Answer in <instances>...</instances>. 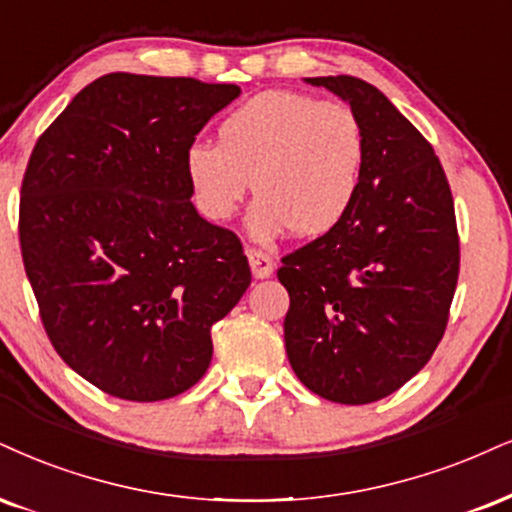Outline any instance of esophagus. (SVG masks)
<instances>
[{"instance_id":"obj_1","label":"esophagus","mask_w":512,"mask_h":512,"mask_svg":"<svg viewBox=\"0 0 512 512\" xmlns=\"http://www.w3.org/2000/svg\"><path fill=\"white\" fill-rule=\"evenodd\" d=\"M246 258H249L251 273H254L256 277H270V275H273L275 261L266 254V251L246 249Z\"/></svg>"}]
</instances>
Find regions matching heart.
<instances>
[{"label":"heart","mask_w":512,"mask_h":512,"mask_svg":"<svg viewBox=\"0 0 512 512\" xmlns=\"http://www.w3.org/2000/svg\"><path fill=\"white\" fill-rule=\"evenodd\" d=\"M365 132L351 106L270 90L246 99L218 125V144L194 142L185 173L199 211L230 220L254 180L251 235L261 242L294 230L325 235L361 189Z\"/></svg>","instance_id":"1"}]
</instances>
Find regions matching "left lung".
<instances>
[{
	"instance_id": "1",
	"label": "left lung",
	"mask_w": 512,
	"mask_h": 512,
	"mask_svg": "<svg viewBox=\"0 0 512 512\" xmlns=\"http://www.w3.org/2000/svg\"><path fill=\"white\" fill-rule=\"evenodd\" d=\"M361 118V189L342 223L282 258L285 346L301 382L363 406L401 389L444 337L460 242L449 180L432 144L370 82L306 78Z\"/></svg>"
}]
</instances>
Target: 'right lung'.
I'll list each match as a JSON object with an SVG mask.
<instances>
[{
  "label": "right lung",
  "mask_w": 512,
  "mask_h": 512,
  "mask_svg": "<svg viewBox=\"0 0 512 512\" xmlns=\"http://www.w3.org/2000/svg\"><path fill=\"white\" fill-rule=\"evenodd\" d=\"M237 85L109 73L42 132L21 185L18 237L49 342L125 401L194 387L251 270L232 230L197 213L185 151Z\"/></svg>",
  "instance_id": "obj_1"
}]
</instances>
